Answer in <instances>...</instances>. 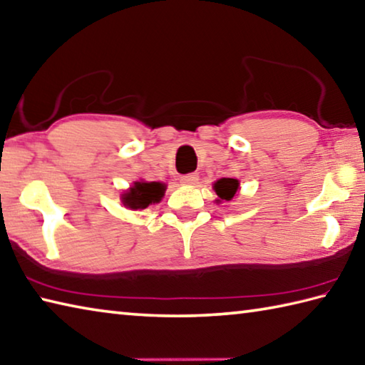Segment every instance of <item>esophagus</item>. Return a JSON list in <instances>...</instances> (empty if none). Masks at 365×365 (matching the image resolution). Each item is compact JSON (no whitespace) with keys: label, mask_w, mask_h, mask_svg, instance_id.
Returning <instances> with one entry per match:
<instances>
[{"label":"esophagus","mask_w":365,"mask_h":365,"mask_svg":"<svg viewBox=\"0 0 365 365\" xmlns=\"http://www.w3.org/2000/svg\"><path fill=\"white\" fill-rule=\"evenodd\" d=\"M197 180H200V177L197 174H185L180 177V183L182 185H196Z\"/></svg>","instance_id":"esophagus-1"}]
</instances>
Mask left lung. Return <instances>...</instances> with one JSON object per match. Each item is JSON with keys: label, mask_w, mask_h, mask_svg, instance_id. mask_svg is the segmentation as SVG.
<instances>
[{"label": "left lung", "mask_w": 365, "mask_h": 365, "mask_svg": "<svg viewBox=\"0 0 365 365\" xmlns=\"http://www.w3.org/2000/svg\"><path fill=\"white\" fill-rule=\"evenodd\" d=\"M237 187H240V182H237L236 178H220V180H217L214 183V190L217 196L225 201L233 200V196L237 191Z\"/></svg>", "instance_id": "1"}]
</instances>
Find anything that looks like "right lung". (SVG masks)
<instances>
[{
    "mask_svg": "<svg viewBox=\"0 0 365 365\" xmlns=\"http://www.w3.org/2000/svg\"><path fill=\"white\" fill-rule=\"evenodd\" d=\"M164 196V185L158 182H135L123 195V204L130 209H145L151 202H160Z\"/></svg>",
    "mask_w": 365,
    "mask_h": 365,
    "instance_id": "1",
    "label": "right lung"
}]
</instances>
